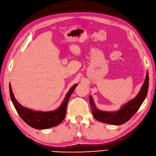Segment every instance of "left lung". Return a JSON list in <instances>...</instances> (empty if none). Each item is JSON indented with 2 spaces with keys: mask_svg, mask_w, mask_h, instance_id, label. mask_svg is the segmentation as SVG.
<instances>
[{
  "mask_svg": "<svg viewBox=\"0 0 156 156\" xmlns=\"http://www.w3.org/2000/svg\"><path fill=\"white\" fill-rule=\"evenodd\" d=\"M149 87V75L147 71L145 81L141 88L140 91L136 96L120 108L115 112H106L98 110L92 96H90V104L92 114L95 119L99 122H104L113 125H120L125 123L131 119L144 102L147 94Z\"/></svg>",
  "mask_w": 156,
  "mask_h": 156,
  "instance_id": "8db88e82",
  "label": "left lung"
}]
</instances>
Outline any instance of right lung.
<instances>
[{"instance_id":"right-lung-1","label":"right lung","mask_w":156,"mask_h":156,"mask_svg":"<svg viewBox=\"0 0 156 156\" xmlns=\"http://www.w3.org/2000/svg\"><path fill=\"white\" fill-rule=\"evenodd\" d=\"M77 85V84H75L70 89L58 108L48 112L33 110L22 106L15 99L10 83H9V92H10L12 102L21 118L32 128L46 129L59 125L64 120L69 99Z\"/></svg>"}]
</instances>
